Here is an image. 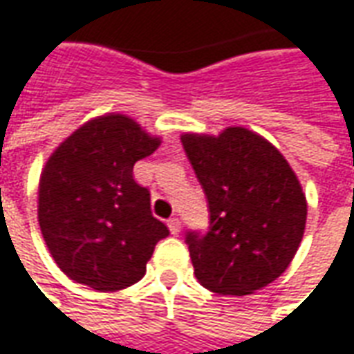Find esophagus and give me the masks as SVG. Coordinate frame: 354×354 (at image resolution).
I'll return each instance as SVG.
<instances>
[{"label": "esophagus", "instance_id": "34e87169", "mask_svg": "<svg viewBox=\"0 0 354 354\" xmlns=\"http://www.w3.org/2000/svg\"><path fill=\"white\" fill-rule=\"evenodd\" d=\"M167 227L171 230V234H179V232H181V221H179L177 217H171V219L167 221Z\"/></svg>", "mask_w": 354, "mask_h": 354}]
</instances>
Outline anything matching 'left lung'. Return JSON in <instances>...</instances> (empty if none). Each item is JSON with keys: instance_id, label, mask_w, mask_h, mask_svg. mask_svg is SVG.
Returning <instances> with one entry per match:
<instances>
[{"instance_id": "8db88e82", "label": "left lung", "mask_w": 354, "mask_h": 354, "mask_svg": "<svg viewBox=\"0 0 354 354\" xmlns=\"http://www.w3.org/2000/svg\"><path fill=\"white\" fill-rule=\"evenodd\" d=\"M209 207L205 232L189 230L198 282L223 295H245L277 280L301 244L307 200L284 156L244 127L219 137H181Z\"/></svg>"}]
</instances>
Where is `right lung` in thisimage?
I'll use <instances>...</instances> for the list:
<instances>
[{"label":"right lung","mask_w":354,"mask_h":354,"mask_svg":"<svg viewBox=\"0 0 354 354\" xmlns=\"http://www.w3.org/2000/svg\"><path fill=\"white\" fill-rule=\"evenodd\" d=\"M158 145L131 118L109 114L82 125L47 160L37 221L66 277L99 292L145 277L169 230L150 212V192L133 179V165Z\"/></svg>","instance_id":"add662e5"}]
</instances>
